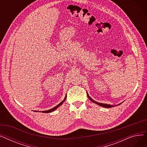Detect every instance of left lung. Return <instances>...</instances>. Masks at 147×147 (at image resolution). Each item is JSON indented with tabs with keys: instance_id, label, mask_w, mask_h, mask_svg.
I'll return each instance as SVG.
<instances>
[{
	"instance_id": "left-lung-1",
	"label": "left lung",
	"mask_w": 147,
	"mask_h": 147,
	"mask_svg": "<svg viewBox=\"0 0 147 147\" xmlns=\"http://www.w3.org/2000/svg\"><path fill=\"white\" fill-rule=\"evenodd\" d=\"M87 95H88V98H89V99L90 100V101H92V102H94V103H96V104H98V105H100V106H101V107H105V108H111V107H114V105H109V104H102V103H99V102H96V101H95L94 100H93L89 96V95L87 94ZM120 104H119V105H120Z\"/></svg>"
}]
</instances>
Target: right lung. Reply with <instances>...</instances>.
Instances as JSON below:
<instances>
[{
  "label": "right lung",
  "mask_w": 147,
  "mask_h": 147,
  "mask_svg": "<svg viewBox=\"0 0 147 147\" xmlns=\"http://www.w3.org/2000/svg\"><path fill=\"white\" fill-rule=\"evenodd\" d=\"M66 98H67V95L65 96V98H64V99L63 100V101H62L61 103H59L58 105H57L56 107H53V108H52V109H50V110H46V111H42V113H51V112H52V111H54V110H55L58 107H59L61 105H62L63 104V103L64 102V101H65V100L66 99Z\"/></svg>",
  "instance_id": "add662e5"
}]
</instances>
